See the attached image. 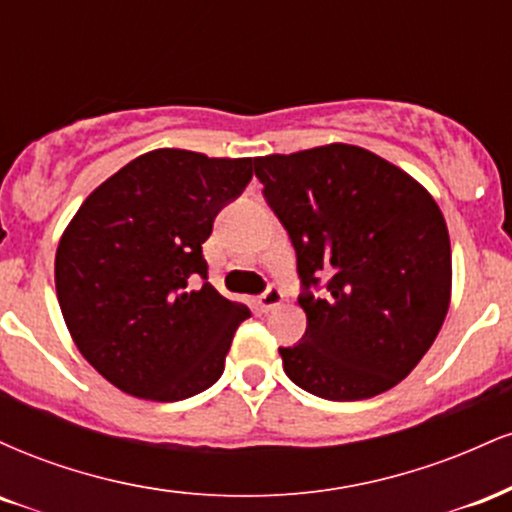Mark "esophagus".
I'll use <instances>...</instances> for the list:
<instances>
[{
    "label": "esophagus",
    "instance_id": "1",
    "mask_svg": "<svg viewBox=\"0 0 512 512\" xmlns=\"http://www.w3.org/2000/svg\"><path fill=\"white\" fill-rule=\"evenodd\" d=\"M281 301H284V291H281L279 286H269V289L262 293L260 301H257V303H260V308L264 310V313H269V310L279 308Z\"/></svg>",
    "mask_w": 512,
    "mask_h": 512
}]
</instances>
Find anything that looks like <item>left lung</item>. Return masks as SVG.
<instances>
[{"label":"left lung","mask_w":512,"mask_h":512,"mask_svg":"<svg viewBox=\"0 0 512 512\" xmlns=\"http://www.w3.org/2000/svg\"><path fill=\"white\" fill-rule=\"evenodd\" d=\"M264 199L296 248L308 327L279 349L310 395L356 402L404 380L450 308L443 211L421 182L351 144L255 158ZM328 279L327 292L309 291Z\"/></svg>","instance_id":"left-lung-1"}]
</instances>
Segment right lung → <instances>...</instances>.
Returning <instances> with one entry per match:
<instances>
[{"label":"right lung","mask_w":512,"mask_h":512,"mask_svg":"<svg viewBox=\"0 0 512 512\" xmlns=\"http://www.w3.org/2000/svg\"><path fill=\"white\" fill-rule=\"evenodd\" d=\"M255 158L156 149L84 199L55 255V289L76 349L132 397L178 402L221 378L250 308L207 281L202 243L245 190ZM195 278L199 290H190Z\"/></svg>","instance_id":"add662e5"}]
</instances>
